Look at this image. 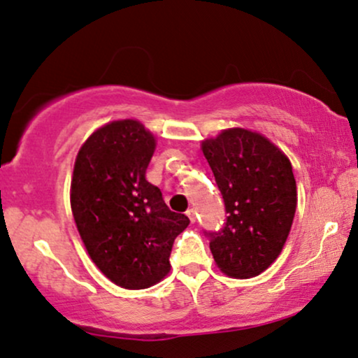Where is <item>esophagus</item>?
Here are the masks:
<instances>
[{
    "label": "esophagus",
    "instance_id": "obj_1",
    "mask_svg": "<svg viewBox=\"0 0 358 358\" xmlns=\"http://www.w3.org/2000/svg\"><path fill=\"white\" fill-rule=\"evenodd\" d=\"M187 216L189 218V221H192V223H194V221H196V211H194L193 208H192V210L187 211Z\"/></svg>",
    "mask_w": 358,
    "mask_h": 358
}]
</instances>
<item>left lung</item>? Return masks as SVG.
Returning <instances> with one entry per match:
<instances>
[{
  "instance_id": "left-lung-1",
  "label": "left lung",
  "mask_w": 358,
  "mask_h": 358,
  "mask_svg": "<svg viewBox=\"0 0 358 358\" xmlns=\"http://www.w3.org/2000/svg\"><path fill=\"white\" fill-rule=\"evenodd\" d=\"M228 213L210 238L216 266L233 278H255L282 251L297 205L289 158L274 143L244 129L203 142Z\"/></svg>"
}]
</instances>
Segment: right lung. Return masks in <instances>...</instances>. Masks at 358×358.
<instances>
[{"instance_id":"1","label":"right lung","mask_w":358,"mask_h":358,"mask_svg":"<svg viewBox=\"0 0 358 358\" xmlns=\"http://www.w3.org/2000/svg\"><path fill=\"white\" fill-rule=\"evenodd\" d=\"M155 138L137 120L103 125L80 147L71 208L90 259L112 282L145 289L169 274L175 238L189 224L145 173Z\"/></svg>"}]
</instances>
